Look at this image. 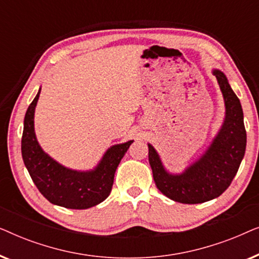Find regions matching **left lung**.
I'll list each match as a JSON object with an SVG mask.
<instances>
[{"label":"left lung","instance_id":"8db88e82","mask_svg":"<svg viewBox=\"0 0 259 259\" xmlns=\"http://www.w3.org/2000/svg\"><path fill=\"white\" fill-rule=\"evenodd\" d=\"M225 104V119L207 150L182 173H169L158 152L148 145L153 179L158 190L169 199L183 204H200L221 196L238 171L246 147L242 105L230 86L228 77L213 69Z\"/></svg>","mask_w":259,"mask_h":259}]
</instances>
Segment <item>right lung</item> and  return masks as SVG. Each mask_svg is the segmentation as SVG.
Masks as SVG:
<instances>
[{"label":"right lung","mask_w":259,"mask_h":259,"mask_svg":"<svg viewBox=\"0 0 259 259\" xmlns=\"http://www.w3.org/2000/svg\"><path fill=\"white\" fill-rule=\"evenodd\" d=\"M41 88L27 109L21 141L23 162L33 182L52 204L74 210H84L100 204L109 196L116 167L133 140L113 145L90 171L66 167L46 153L34 128V114Z\"/></svg>","instance_id":"right-lung-1"}]
</instances>
